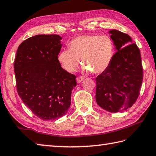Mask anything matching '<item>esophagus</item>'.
<instances>
[{
	"label": "esophagus",
	"mask_w": 156,
	"mask_h": 156,
	"mask_svg": "<svg viewBox=\"0 0 156 156\" xmlns=\"http://www.w3.org/2000/svg\"><path fill=\"white\" fill-rule=\"evenodd\" d=\"M83 80H84V77H83V76H79V77H77V78H76V82H77L78 83H80Z\"/></svg>",
	"instance_id": "esophagus-1"
}]
</instances>
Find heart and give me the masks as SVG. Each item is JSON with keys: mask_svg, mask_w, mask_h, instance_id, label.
<instances>
[{"mask_svg": "<svg viewBox=\"0 0 156 156\" xmlns=\"http://www.w3.org/2000/svg\"><path fill=\"white\" fill-rule=\"evenodd\" d=\"M114 52V43L109 36L82 35L71 40L68 50L58 53V61L65 70L73 72L80 59L84 71L98 74L108 67Z\"/></svg>", "mask_w": 156, "mask_h": 156, "instance_id": "b5f03b06", "label": "heart"}]
</instances>
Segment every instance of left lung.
I'll return each instance as SVG.
<instances>
[{
    "label": "left lung",
    "mask_w": 156,
    "mask_h": 156,
    "mask_svg": "<svg viewBox=\"0 0 156 156\" xmlns=\"http://www.w3.org/2000/svg\"><path fill=\"white\" fill-rule=\"evenodd\" d=\"M117 51L108 67L95 78L97 104L110 112L131 107L140 94L143 69L140 50L130 37L117 30L109 32Z\"/></svg>",
    "instance_id": "obj_1"
}]
</instances>
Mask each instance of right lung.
<instances>
[{
	"mask_svg": "<svg viewBox=\"0 0 156 156\" xmlns=\"http://www.w3.org/2000/svg\"><path fill=\"white\" fill-rule=\"evenodd\" d=\"M58 35H37L22 42L14 61L17 91L23 103L42 120L58 119L71 104L76 76L58 61Z\"/></svg>",
	"mask_w": 156,
	"mask_h": 156,
	"instance_id": "add662e5",
	"label": "right lung"
}]
</instances>
